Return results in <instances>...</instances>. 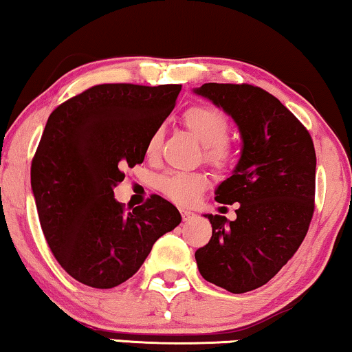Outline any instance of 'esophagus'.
<instances>
[{"mask_svg":"<svg viewBox=\"0 0 352 352\" xmlns=\"http://www.w3.org/2000/svg\"><path fill=\"white\" fill-rule=\"evenodd\" d=\"M180 212H182V217H184V221H188V219H191V217H195V212L190 211V209L182 208Z\"/></svg>","mask_w":352,"mask_h":352,"instance_id":"34e87169","label":"esophagus"}]
</instances>
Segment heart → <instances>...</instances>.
Masks as SVG:
<instances>
[{
  "mask_svg": "<svg viewBox=\"0 0 352 352\" xmlns=\"http://www.w3.org/2000/svg\"><path fill=\"white\" fill-rule=\"evenodd\" d=\"M184 123L191 135L204 146V159L214 167H228L234 159L228 136V118L217 109L208 105H193L185 110ZM162 131L155 130L149 136L148 154L157 153ZM159 190L175 203H193L206 188L208 177L199 172H168L159 179Z\"/></svg>",
  "mask_w": 352,
  "mask_h": 352,
  "instance_id": "obj_1",
  "label": "heart"
}]
</instances>
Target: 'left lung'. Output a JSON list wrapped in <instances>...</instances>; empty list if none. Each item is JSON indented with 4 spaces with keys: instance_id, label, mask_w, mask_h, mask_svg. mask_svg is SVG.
Segmentation results:
<instances>
[{
    "instance_id": "obj_1",
    "label": "left lung",
    "mask_w": 352,
    "mask_h": 352,
    "mask_svg": "<svg viewBox=\"0 0 352 352\" xmlns=\"http://www.w3.org/2000/svg\"><path fill=\"white\" fill-rule=\"evenodd\" d=\"M195 94L232 117L242 151L216 201L239 203L237 219L204 214L211 240L195 253L206 281L232 294L261 287L294 256L314 216V141L281 102L250 84L208 82Z\"/></svg>"
}]
</instances>
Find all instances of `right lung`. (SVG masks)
I'll list each match as a JSON object with an SVG mask.
<instances>
[{
    "mask_svg": "<svg viewBox=\"0 0 352 352\" xmlns=\"http://www.w3.org/2000/svg\"><path fill=\"white\" fill-rule=\"evenodd\" d=\"M180 84H100L53 110L30 168L48 247L79 283L110 289L130 279L155 240L180 224L159 195L124 212L113 197L123 168L144 161L149 136L175 107Z\"/></svg>",
    "mask_w": 352,
    "mask_h": 352,
    "instance_id": "right-lung-1",
    "label": "right lung"
}]
</instances>
